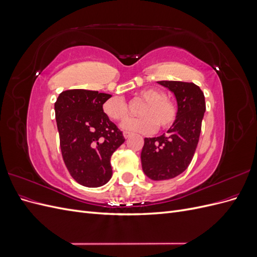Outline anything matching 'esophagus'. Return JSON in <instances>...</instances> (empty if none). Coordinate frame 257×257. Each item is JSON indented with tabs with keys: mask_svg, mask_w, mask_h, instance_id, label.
I'll use <instances>...</instances> for the list:
<instances>
[{
	"mask_svg": "<svg viewBox=\"0 0 257 257\" xmlns=\"http://www.w3.org/2000/svg\"><path fill=\"white\" fill-rule=\"evenodd\" d=\"M123 136H124V138H128L130 136H131V133H130V132H123Z\"/></svg>",
	"mask_w": 257,
	"mask_h": 257,
	"instance_id": "esophagus-1",
	"label": "esophagus"
}]
</instances>
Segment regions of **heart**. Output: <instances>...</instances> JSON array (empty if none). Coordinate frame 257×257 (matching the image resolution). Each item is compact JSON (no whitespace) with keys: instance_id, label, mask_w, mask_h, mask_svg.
Segmentation results:
<instances>
[{"instance_id":"b5f03b06","label":"heart","mask_w":257,"mask_h":257,"mask_svg":"<svg viewBox=\"0 0 257 257\" xmlns=\"http://www.w3.org/2000/svg\"><path fill=\"white\" fill-rule=\"evenodd\" d=\"M137 102L144 103L139 108L141 118L131 119L124 122V130L137 133H152L157 126L161 131L172 127L178 119L177 106L167 98L165 92L159 89L148 88L138 93ZM103 111L110 120L122 122L130 115V107L122 97L112 96L103 104Z\"/></svg>"}]
</instances>
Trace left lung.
Segmentation results:
<instances>
[{
  "label": "left lung",
  "mask_w": 257,
  "mask_h": 257,
  "mask_svg": "<svg viewBox=\"0 0 257 257\" xmlns=\"http://www.w3.org/2000/svg\"><path fill=\"white\" fill-rule=\"evenodd\" d=\"M174 92L178 119L167 133L145 138L142 150L144 173L152 180H167L189 167L197 148L206 110L205 95L198 85L183 81H158Z\"/></svg>",
  "instance_id": "left-lung-1"
}]
</instances>
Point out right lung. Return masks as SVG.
Returning a JSON list of instances; mask_svg holds the SVG:
<instances>
[{"label":"right lung","instance_id":"1","mask_svg":"<svg viewBox=\"0 0 257 257\" xmlns=\"http://www.w3.org/2000/svg\"><path fill=\"white\" fill-rule=\"evenodd\" d=\"M110 97L97 91L74 89L60 93L54 103L65 166L77 182L88 188L110 180V158L125 141L103 111V104Z\"/></svg>","mask_w":257,"mask_h":257}]
</instances>
